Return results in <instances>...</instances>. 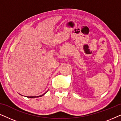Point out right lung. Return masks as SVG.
I'll return each instance as SVG.
<instances>
[{
	"label": "right lung",
	"mask_w": 121,
	"mask_h": 121,
	"mask_svg": "<svg viewBox=\"0 0 121 121\" xmlns=\"http://www.w3.org/2000/svg\"><path fill=\"white\" fill-rule=\"evenodd\" d=\"M46 93V92H45V93L44 94H43V95H41V96H43V95H44V94H45ZM38 97V96H37ZM27 97H29V98H34V97H36V96H27Z\"/></svg>",
	"instance_id": "obj_1"
}]
</instances>
